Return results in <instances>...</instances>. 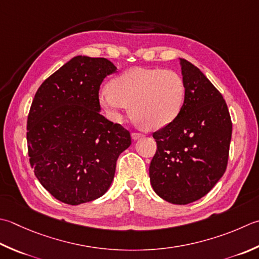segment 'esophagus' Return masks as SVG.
<instances>
[{
	"mask_svg": "<svg viewBox=\"0 0 259 259\" xmlns=\"http://www.w3.org/2000/svg\"><path fill=\"white\" fill-rule=\"evenodd\" d=\"M143 136H144V135L141 134V133H136V131H135V133L131 134V137H133V139H134V140L139 139V138H141V137H143Z\"/></svg>",
	"mask_w": 259,
	"mask_h": 259,
	"instance_id": "34e87169",
	"label": "esophagus"
}]
</instances>
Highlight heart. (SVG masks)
Returning a JSON list of instances; mask_svg holds the SVG:
<instances>
[{
  "instance_id": "b5f03b06",
  "label": "heart",
  "mask_w": 259,
  "mask_h": 259,
  "mask_svg": "<svg viewBox=\"0 0 259 259\" xmlns=\"http://www.w3.org/2000/svg\"><path fill=\"white\" fill-rule=\"evenodd\" d=\"M185 101V84L180 74L161 68L135 67L116 76L111 88H102L99 102L110 119L122 120L124 111L150 129H160L177 119Z\"/></svg>"
}]
</instances>
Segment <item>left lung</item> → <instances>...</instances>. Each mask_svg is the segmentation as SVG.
<instances>
[{
    "label": "left lung",
    "mask_w": 259,
    "mask_h": 259,
    "mask_svg": "<svg viewBox=\"0 0 259 259\" xmlns=\"http://www.w3.org/2000/svg\"><path fill=\"white\" fill-rule=\"evenodd\" d=\"M185 101L177 119L153 134L157 150L150 183L161 199L189 204L209 193L225 174L232 122L224 96L201 70L181 59Z\"/></svg>",
    "instance_id": "1"
}]
</instances>
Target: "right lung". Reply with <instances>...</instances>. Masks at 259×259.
<instances>
[{"label": "right lung", "instance_id": "1", "mask_svg": "<svg viewBox=\"0 0 259 259\" xmlns=\"http://www.w3.org/2000/svg\"><path fill=\"white\" fill-rule=\"evenodd\" d=\"M115 66L76 56L40 85L27 121L29 161L56 199L77 205L102 196L130 133L100 114L99 91Z\"/></svg>", "mask_w": 259, "mask_h": 259}]
</instances>
